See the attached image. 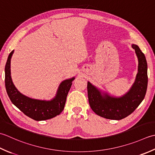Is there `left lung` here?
<instances>
[{
  "label": "left lung",
  "mask_w": 155,
  "mask_h": 155,
  "mask_svg": "<svg viewBox=\"0 0 155 155\" xmlns=\"http://www.w3.org/2000/svg\"><path fill=\"white\" fill-rule=\"evenodd\" d=\"M137 56L138 73L135 81L127 93L121 97H114L102 91L87 81V96L91 110L104 118L119 120L133 112L144 100L147 92V62L138 45L132 44Z\"/></svg>",
  "instance_id": "left-lung-1"
}]
</instances>
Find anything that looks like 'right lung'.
<instances>
[{
	"label": "right lung",
	"instance_id": "1",
	"mask_svg": "<svg viewBox=\"0 0 155 155\" xmlns=\"http://www.w3.org/2000/svg\"><path fill=\"white\" fill-rule=\"evenodd\" d=\"M14 50L9 54L5 65V87L12 103L28 117L41 121L51 119L59 115L64 108L66 98L75 77L63 81L59 84L55 96L51 100L31 98L22 94L12 81L11 59Z\"/></svg>",
	"mask_w": 155,
	"mask_h": 155
}]
</instances>
